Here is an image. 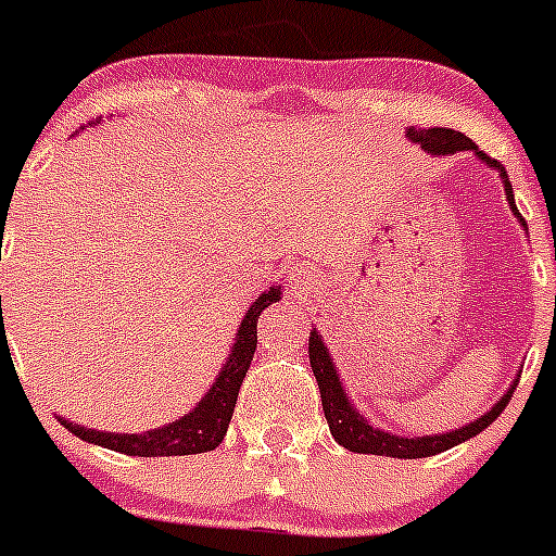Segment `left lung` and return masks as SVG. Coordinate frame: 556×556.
<instances>
[{
  "instance_id": "1",
  "label": "left lung",
  "mask_w": 556,
  "mask_h": 556,
  "mask_svg": "<svg viewBox=\"0 0 556 556\" xmlns=\"http://www.w3.org/2000/svg\"><path fill=\"white\" fill-rule=\"evenodd\" d=\"M409 139L417 141L422 150L433 152V155H451V152H462V150H472L485 166H494L500 172L502 182H505V195H507V204H510L513 215L525 224L521 213L516 210V202H513V188H510V179H507L505 166L494 161V157L485 155L483 150L475 147V141H469L467 136L458 134V130L451 128H428V130H412L409 128ZM527 226V224H525ZM308 354H311V368H314V377L319 382V393H321V406H325V417H327V426H330L332 437H336L338 445H343L346 451L352 453H374V456H393V458H426V456H437V453H445L451 451L453 445L458 442H467L472 440L475 433H480L483 428H489L496 417L502 415V409L507 406L510 401L513 384L505 395L500 399V404L491 406L485 415H480L478 420L469 422V426L458 428V431L451 433H440V437H393L388 431H379V428L368 426L357 412L352 409L349 404L346 393L341 388V379H338L336 366H332L330 354H327V346L321 343V338L316 336V330L311 332L308 338Z\"/></svg>"
}]
</instances>
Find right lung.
Wrapping results in <instances>:
<instances>
[{"instance_id":"1","label":"right lung","mask_w":556,"mask_h":556,"mask_svg":"<svg viewBox=\"0 0 556 556\" xmlns=\"http://www.w3.org/2000/svg\"><path fill=\"white\" fill-rule=\"evenodd\" d=\"M2 300V298H0ZM281 300V289H269L264 292L251 311L242 319L240 330H237V341L231 346L229 361H226L224 371L215 379L210 393L204 395L190 415L179 417L177 422H168L163 428H152L147 433H103L94 428L76 426L71 420H62V426L71 433H76L78 440L92 442V445L109 447L116 453H128V456H193V453H207L224 442V433L229 428L231 415H235L237 395H240V384L245 379L248 366L256 352V325L258 316L267 305Z\"/></svg>"}]
</instances>
